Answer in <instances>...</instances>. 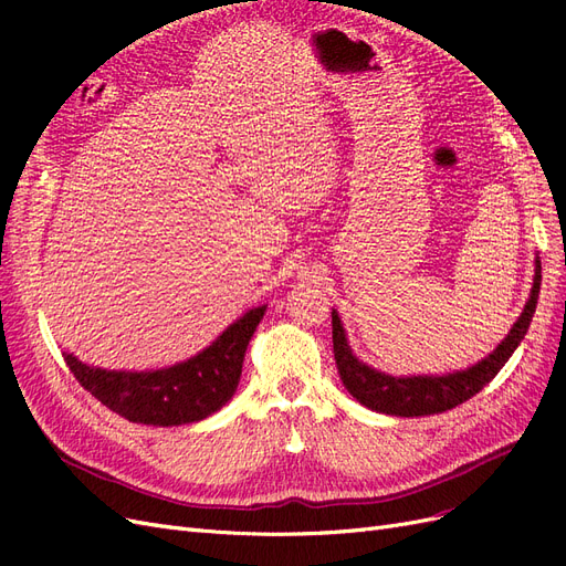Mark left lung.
I'll return each instance as SVG.
<instances>
[{
    "label": "left lung",
    "instance_id": "obj_1",
    "mask_svg": "<svg viewBox=\"0 0 566 566\" xmlns=\"http://www.w3.org/2000/svg\"><path fill=\"white\" fill-rule=\"evenodd\" d=\"M538 293L541 262H536V276L534 287H531V297L517 323L512 325L507 337L493 349V354L484 358V361H479L468 370L441 375V378H427V375H418V378H391V375L368 368L352 354L345 331H342L339 316L337 312H333V349L339 378L358 403H364L370 410H378V413L401 418L443 413V410H451L458 403L472 399L474 394L482 391L507 364L512 352H515L520 342L524 339L531 318H534Z\"/></svg>",
    "mask_w": 566,
    "mask_h": 566
}]
</instances>
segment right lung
Returning a JSON list of instances; mask_svg holds the SVG:
<instances>
[{"label": "right lung", "instance_id": "1", "mask_svg": "<svg viewBox=\"0 0 566 566\" xmlns=\"http://www.w3.org/2000/svg\"><path fill=\"white\" fill-rule=\"evenodd\" d=\"M266 306L250 310L212 345L184 364L148 373L101 370L63 354L75 380L129 422L172 427L198 422L224 406L241 382L248 342Z\"/></svg>", "mask_w": 566, "mask_h": 566}]
</instances>
